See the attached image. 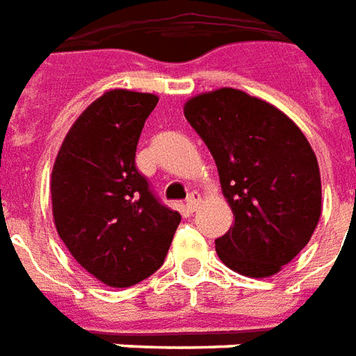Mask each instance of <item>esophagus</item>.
<instances>
[{"mask_svg":"<svg viewBox=\"0 0 356 356\" xmlns=\"http://www.w3.org/2000/svg\"><path fill=\"white\" fill-rule=\"evenodd\" d=\"M199 203H201V195H199V193H195V191H193V193H190V195H188V199H186V207H188L190 211H195V209L199 207Z\"/></svg>","mask_w":356,"mask_h":356,"instance_id":"obj_1","label":"esophagus"}]
</instances>
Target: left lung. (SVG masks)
<instances>
[{
    "instance_id": "1",
    "label": "left lung",
    "mask_w": 356,
    "mask_h": 356,
    "mask_svg": "<svg viewBox=\"0 0 356 356\" xmlns=\"http://www.w3.org/2000/svg\"><path fill=\"white\" fill-rule=\"evenodd\" d=\"M184 115L211 151L234 226L214 239L228 268L266 278L299 254L322 213L316 155L270 103L220 88L191 97Z\"/></svg>"
}]
</instances>
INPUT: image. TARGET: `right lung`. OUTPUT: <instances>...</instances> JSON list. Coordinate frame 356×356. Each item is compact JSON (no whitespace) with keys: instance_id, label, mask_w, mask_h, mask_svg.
Here are the masks:
<instances>
[{"instance_id":"right-lung-1","label":"right lung","mask_w":356,"mask_h":356,"mask_svg":"<svg viewBox=\"0 0 356 356\" xmlns=\"http://www.w3.org/2000/svg\"><path fill=\"white\" fill-rule=\"evenodd\" d=\"M153 93L111 90L76 118L51 172L53 218L76 263L111 287H130L161 268L180 224L136 168Z\"/></svg>"}]
</instances>
